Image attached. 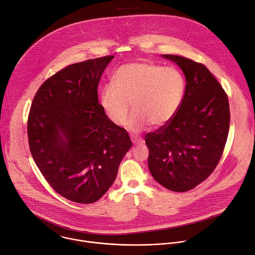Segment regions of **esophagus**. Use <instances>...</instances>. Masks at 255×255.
Returning <instances> with one entry per match:
<instances>
[{
	"label": "esophagus",
	"instance_id": "obj_1",
	"mask_svg": "<svg viewBox=\"0 0 255 255\" xmlns=\"http://www.w3.org/2000/svg\"><path fill=\"white\" fill-rule=\"evenodd\" d=\"M131 140L134 144H141L143 143V139L139 138V137H131Z\"/></svg>",
	"mask_w": 255,
	"mask_h": 255
}]
</instances>
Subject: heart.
<instances>
[{
    "mask_svg": "<svg viewBox=\"0 0 255 255\" xmlns=\"http://www.w3.org/2000/svg\"><path fill=\"white\" fill-rule=\"evenodd\" d=\"M185 89V78L175 67L129 62L115 71L112 85L102 89L100 105L109 119L122 126L132 103L134 112L127 127L132 132H140L150 123L155 127L168 123L178 110Z\"/></svg>",
    "mask_w": 255,
    "mask_h": 255,
    "instance_id": "heart-1",
    "label": "heart"
}]
</instances>
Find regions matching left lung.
<instances>
[{
	"mask_svg": "<svg viewBox=\"0 0 255 255\" xmlns=\"http://www.w3.org/2000/svg\"><path fill=\"white\" fill-rule=\"evenodd\" d=\"M186 77V91L173 118L145 136L153 178L172 192H188L204 181L222 156L230 126L228 97L202 63L172 54Z\"/></svg>",
	"mask_w": 255,
	"mask_h": 255,
	"instance_id": "1",
	"label": "left lung"
}]
</instances>
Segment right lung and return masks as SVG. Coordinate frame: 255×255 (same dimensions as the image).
I'll return each mask as SVG.
<instances>
[{
    "label": "right lung",
    "instance_id": "right-lung-1",
    "mask_svg": "<svg viewBox=\"0 0 255 255\" xmlns=\"http://www.w3.org/2000/svg\"><path fill=\"white\" fill-rule=\"evenodd\" d=\"M113 55L70 64L46 80L28 116L32 157L50 187L65 199L92 204L116 178L131 148L128 132L108 118L98 86Z\"/></svg>",
    "mask_w": 255,
    "mask_h": 255
}]
</instances>
